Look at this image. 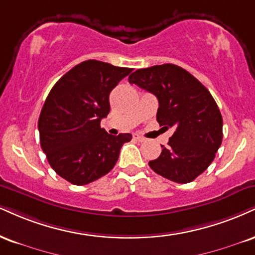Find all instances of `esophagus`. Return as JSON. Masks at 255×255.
Listing matches in <instances>:
<instances>
[{
    "label": "esophagus",
    "instance_id": "obj_1",
    "mask_svg": "<svg viewBox=\"0 0 255 255\" xmlns=\"http://www.w3.org/2000/svg\"><path fill=\"white\" fill-rule=\"evenodd\" d=\"M133 137H134V139H135V140L139 141V142H143V141H146L145 137L141 136V135H137V134H134Z\"/></svg>",
    "mask_w": 255,
    "mask_h": 255
}]
</instances>
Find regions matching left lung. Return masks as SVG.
I'll return each mask as SVG.
<instances>
[{
  "label": "left lung",
  "instance_id": "8db88e82",
  "mask_svg": "<svg viewBox=\"0 0 255 255\" xmlns=\"http://www.w3.org/2000/svg\"><path fill=\"white\" fill-rule=\"evenodd\" d=\"M128 81L157 96V121L174 129L149 167L172 182H192L209 167L222 142V115L209 90L174 64L136 70Z\"/></svg>",
  "mask_w": 255,
  "mask_h": 255
}]
</instances>
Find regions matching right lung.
Listing matches in <instances>:
<instances>
[{"label":"right lung","instance_id":"right-lung-1","mask_svg":"<svg viewBox=\"0 0 255 255\" xmlns=\"http://www.w3.org/2000/svg\"><path fill=\"white\" fill-rule=\"evenodd\" d=\"M131 71L85 60L51 89L38 121L40 145L51 167L67 182L85 185L103 177L131 140L129 133L114 136L101 128L110 112V91Z\"/></svg>","mask_w":255,"mask_h":255}]
</instances>
